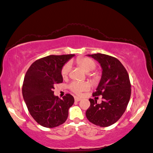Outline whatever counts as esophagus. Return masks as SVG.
I'll return each instance as SVG.
<instances>
[{
  "label": "esophagus",
  "instance_id": "esophagus-1",
  "mask_svg": "<svg viewBox=\"0 0 153 153\" xmlns=\"http://www.w3.org/2000/svg\"><path fill=\"white\" fill-rule=\"evenodd\" d=\"M74 99H75V101H76V102H78V101H79V100H82V99L79 98V97H75Z\"/></svg>",
  "mask_w": 153,
  "mask_h": 153
}]
</instances>
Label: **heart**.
I'll return each mask as SVG.
<instances>
[{"label":"heart","instance_id":"heart-1","mask_svg":"<svg viewBox=\"0 0 153 153\" xmlns=\"http://www.w3.org/2000/svg\"><path fill=\"white\" fill-rule=\"evenodd\" d=\"M76 62L79 67L86 71V72H89L95 69L97 66V64L95 61L90 58L83 57L79 58L77 59ZM71 70V63L67 62L65 64L63 67L62 68L61 70V75L62 77L64 79L66 78L68 76ZM89 76L92 77L93 79H96L97 78V72H91L89 73ZM90 88V84L88 82H71L69 85V89L73 93H76V95H81L82 92L87 91Z\"/></svg>","mask_w":153,"mask_h":153}]
</instances>
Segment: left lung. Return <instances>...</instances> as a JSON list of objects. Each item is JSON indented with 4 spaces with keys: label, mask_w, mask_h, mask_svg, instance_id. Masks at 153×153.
<instances>
[{
    "label": "left lung",
    "mask_w": 153,
    "mask_h": 153,
    "mask_svg": "<svg viewBox=\"0 0 153 153\" xmlns=\"http://www.w3.org/2000/svg\"><path fill=\"white\" fill-rule=\"evenodd\" d=\"M100 64L102 71L93 97L102 95V102L89 99L91 105L86 117L93 124L108 127L116 123L125 112L131 97V83L128 71L116 58L97 53L88 54ZM97 98V97H96Z\"/></svg>",
    "instance_id": "obj_1"
}]
</instances>
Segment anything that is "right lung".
<instances>
[{"label": "right lung", "mask_w": 153, "mask_h": 153, "mask_svg": "<svg viewBox=\"0 0 153 153\" xmlns=\"http://www.w3.org/2000/svg\"><path fill=\"white\" fill-rule=\"evenodd\" d=\"M74 54L49 55L37 60L29 68L22 85V95L31 116L39 124L54 128L68 118L74 99L70 94L60 99L54 96L55 84L62 83L61 70Z\"/></svg>", "instance_id": "add662e5"}]
</instances>
